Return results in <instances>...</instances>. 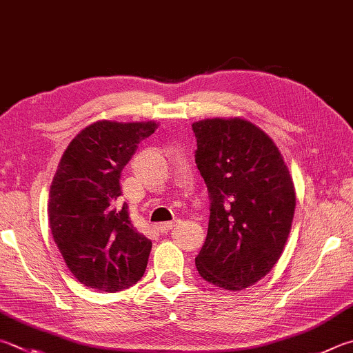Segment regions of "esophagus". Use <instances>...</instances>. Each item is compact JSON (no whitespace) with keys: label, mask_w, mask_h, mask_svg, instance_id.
<instances>
[{"label":"esophagus","mask_w":353,"mask_h":353,"mask_svg":"<svg viewBox=\"0 0 353 353\" xmlns=\"http://www.w3.org/2000/svg\"><path fill=\"white\" fill-rule=\"evenodd\" d=\"M172 227H174V222H172V221L157 223V230H159L160 233H168Z\"/></svg>","instance_id":"esophagus-1"}]
</instances>
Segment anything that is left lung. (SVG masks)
Returning <instances> with one entry per match:
<instances>
[{
	"label": "left lung",
	"mask_w": 353,
	"mask_h": 353,
	"mask_svg": "<svg viewBox=\"0 0 353 353\" xmlns=\"http://www.w3.org/2000/svg\"><path fill=\"white\" fill-rule=\"evenodd\" d=\"M193 132L211 202L197 272L216 287L242 290L283 253L296 205L290 172L273 140L247 120H201Z\"/></svg>",
	"instance_id": "left-lung-1"
}]
</instances>
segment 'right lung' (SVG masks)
<instances>
[{"label": "right lung", "mask_w": 353, "mask_h": 353, "mask_svg": "<svg viewBox=\"0 0 353 353\" xmlns=\"http://www.w3.org/2000/svg\"><path fill=\"white\" fill-rule=\"evenodd\" d=\"M157 125L97 121L69 143L49 191V225L70 273L103 292L143 276L152 243L120 202V176L137 145Z\"/></svg>", "instance_id": "1"}]
</instances>
